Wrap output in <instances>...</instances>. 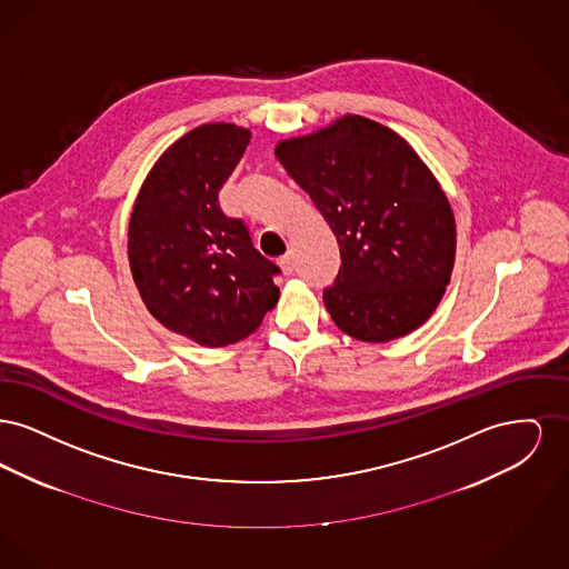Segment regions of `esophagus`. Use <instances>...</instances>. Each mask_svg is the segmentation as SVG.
Returning <instances> with one entry per match:
<instances>
[{"label":"esophagus","mask_w":569,"mask_h":569,"mask_svg":"<svg viewBox=\"0 0 569 569\" xmlns=\"http://www.w3.org/2000/svg\"><path fill=\"white\" fill-rule=\"evenodd\" d=\"M279 267H281V271L286 272V274H292L295 267H297L295 253H286V256L279 260Z\"/></svg>","instance_id":"esophagus-1"}]
</instances>
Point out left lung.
Listing matches in <instances>:
<instances>
[{
  "label": "left lung",
  "instance_id": "8db88e82",
  "mask_svg": "<svg viewBox=\"0 0 569 569\" xmlns=\"http://www.w3.org/2000/svg\"><path fill=\"white\" fill-rule=\"evenodd\" d=\"M274 156L322 213L341 251L325 305L358 341L406 337L450 283L457 221L431 168L403 136L360 114L279 140Z\"/></svg>",
  "mask_w": 569,
  "mask_h": 569
}]
</instances>
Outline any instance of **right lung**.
<instances>
[{"label":"right lung","mask_w":569,"mask_h":569,"mask_svg":"<svg viewBox=\"0 0 569 569\" xmlns=\"http://www.w3.org/2000/svg\"><path fill=\"white\" fill-rule=\"evenodd\" d=\"M249 140L247 128L223 121L174 140L144 177L128 223V260L144 307L204 348L249 337L279 300V269L217 200Z\"/></svg>","instance_id":"1"}]
</instances>
